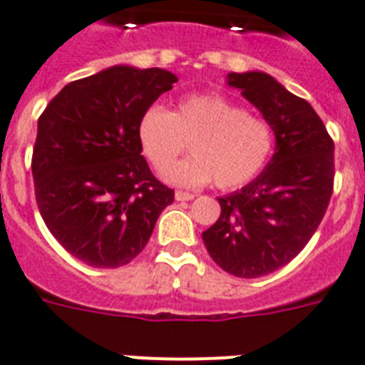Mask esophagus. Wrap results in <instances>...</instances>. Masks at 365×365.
Here are the masks:
<instances>
[{"label":"esophagus","mask_w":365,"mask_h":365,"mask_svg":"<svg viewBox=\"0 0 365 365\" xmlns=\"http://www.w3.org/2000/svg\"><path fill=\"white\" fill-rule=\"evenodd\" d=\"M195 195L194 194H190V192H182V190H177L175 192V200L177 201H190V200H194Z\"/></svg>","instance_id":"esophagus-1"}]
</instances>
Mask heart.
<instances>
[{"label":"heart","mask_w":365,"mask_h":365,"mask_svg":"<svg viewBox=\"0 0 365 365\" xmlns=\"http://www.w3.org/2000/svg\"><path fill=\"white\" fill-rule=\"evenodd\" d=\"M138 141L147 160L164 173L190 143L194 157L176 165L171 185L200 188L215 179L218 188H239L264 170L274 150L267 119L252 115L220 93L182 96L173 111L153 104L138 121Z\"/></svg>","instance_id":"obj_1"}]
</instances>
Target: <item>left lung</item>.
I'll list each match as a JSON object with an SVG mask.
<instances>
[{"label": "left lung", "mask_w": 365, "mask_h": 365, "mask_svg": "<svg viewBox=\"0 0 365 365\" xmlns=\"http://www.w3.org/2000/svg\"><path fill=\"white\" fill-rule=\"evenodd\" d=\"M276 135L252 182L218 197L220 218L203 231L207 252L237 278H259L297 257L321 224L334 188V141L309 102L259 71L230 72Z\"/></svg>", "instance_id": "1"}]
</instances>
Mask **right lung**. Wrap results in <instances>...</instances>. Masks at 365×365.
Here are the masks:
<instances>
[{
    "label": "right lung",
    "instance_id": "right-lung-1",
    "mask_svg": "<svg viewBox=\"0 0 365 365\" xmlns=\"http://www.w3.org/2000/svg\"><path fill=\"white\" fill-rule=\"evenodd\" d=\"M175 81L164 68L115 65L71 81L38 117V210L57 242L89 267L130 263L173 203L175 192L141 156L138 121Z\"/></svg>",
    "mask_w": 365,
    "mask_h": 365
}]
</instances>
